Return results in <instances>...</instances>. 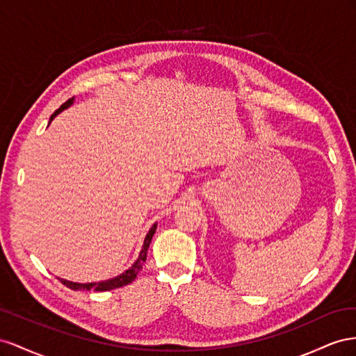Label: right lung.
<instances>
[{"instance_id":"right-lung-1","label":"right lung","mask_w":356,"mask_h":356,"mask_svg":"<svg viewBox=\"0 0 356 356\" xmlns=\"http://www.w3.org/2000/svg\"><path fill=\"white\" fill-rule=\"evenodd\" d=\"M73 101H74V98H70L68 101H65V103L60 106L52 116H50V122H52L54 118L56 115H59L60 111L68 108L71 104H73ZM155 231H156V223H154V227L149 229L147 236L145 238V243H143V248H141V250H140V255H138L137 261L128 270H125L124 273L119 274V276H116L113 279L103 280V282H94V283H76V282H70V280L60 279V277H58V279L60 280V283H64L67 288L73 289V291H80V289H83V291H90V289H94V291H110V289H116V288H122L125 285H129V283L137 277V274L141 270V267H143V264H145L146 257H147V249H149V245L152 241V237H154V234H155Z\"/></svg>"}]
</instances>
